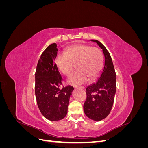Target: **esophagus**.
Returning a JSON list of instances; mask_svg holds the SVG:
<instances>
[{"label": "esophagus", "instance_id": "esophagus-1", "mask_svg": "<svg viewBox=\"0 0 148 148\" xmlns=\"http://www.w3.org/2000/svg\"><path fill=\"white\" fill-rule=\"evenodd\" d=\"M75 88H80V89H84V87L83 86H76Z\"/></svg>", "mask_w": 148, "mask_h": 148}]
</instances>
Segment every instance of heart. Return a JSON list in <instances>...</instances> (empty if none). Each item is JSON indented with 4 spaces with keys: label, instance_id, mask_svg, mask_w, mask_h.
Returning a JSON list of instances; mask_svg holds the SVG:
<instances>
[{
    "label": "heart",
    "instance_id": "obj_1",
    "mask_svg": "<svg viewBox=\"0 0 148 148\" xmlns=\"http://www.w3.org/2000/svg\"><path fill=\"white\" fill-rule=\"evenodd\" d=\"M57 69L66 77L75 66L77 70L71 74L67 83L77 86L86 82L89 78L95 79L102 69L103 57L99 49L88 44H78L70 46L65 52L58 53L55 59Z\"/></svg>",
    "mask_w": 148,
    "mask_h": 148
}]
</instances>
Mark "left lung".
I'll return each instance as SVG.
<instances>
[{"label":"left lung","mask_w":148,"mask_h":148,"mask_svg":"<svg viewBox=\"0 0 148 148\" xmlns=\"http://www.w3.org/2000/svg\"><path fill=\"white\" fill-rule=\"evenodd\" d=\"M102 49L104 56L103 70L97 81L88 86L86 99L83 109L88 118L101 121L110 114L116 92V74L109 52L105 46L97 40L92 39Z\"/></svg>","instance_id":"8db88e82"}]
</instances>
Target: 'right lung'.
<instances>
[{
	"mask_svg": "<svg viewBox=\"0 0 148 148\" xmlns=\"http://www.w3.org/2000/svg\"><path fill=\"white\" fill-rule=\"evenodd\" d=\"M57 51L56 43L49 45L39 59L35 73L38 106L44 117L51 121H58L65 117L74 89L71 86L59 88L62 78L55 63Z\"/></svg>",
	"mask_w": 148,
	"mask_h": 148,
	"instance_id": "obj_1",
	"label": "right lung"
}]
</instances>
